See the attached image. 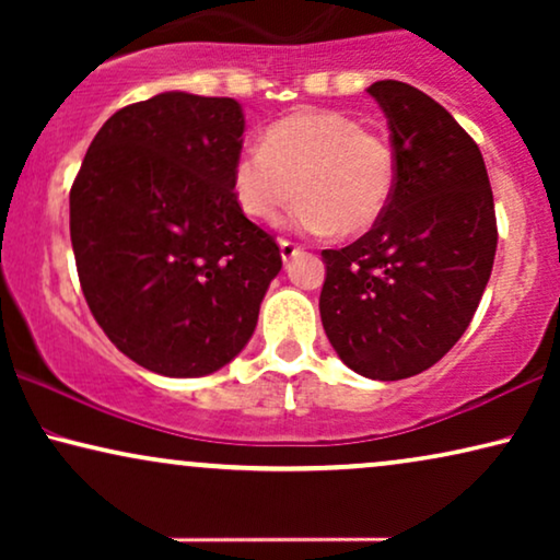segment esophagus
Here are the masks:
<instances>
[{
    "label": "esophagus",
    "mask_w": 560,
    "mask_h": 560,
    "mask_svg": "<svg viewBox=\"0 0 560 560\" xmlns=\"http://www.w3.org/2000/svg\"><path fill=\"white\" fill-rule=\"evenodd\" d=\"M298 255H301V247H298V244L288 242V240H280V257H282V262H290V259L298 257Z\"/></svg>",
    "instance_id": "esophagus-1"
}]
</instances>
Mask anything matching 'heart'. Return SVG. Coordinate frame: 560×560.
Returning a JSON list of instances; mask_svg holds the SVG:
<instances>
[{
	"mask_svg": "<svg viewBox=\"0 0 560 560\" xmlns=\"http://www.w3.org/2000/svg\"><path fill=\"white\" fill-rule=\"evenodd\" d=\"M397 183L393 140L343 112H295L234 160L232 190L255 221H275L303 196L290 224L303 234H362L385 217Z\"/></svg>",
	"mask_w": 560,
	"mask_h": 560,
	"instance_id": "1",
	"label": "heart"
}]
</instances>
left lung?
Instances as JSON below:
<instances>
[{
    "instance_id": "8db88e82",
    "label": "left lung",
    "mask_w": 560,
    "mask_h": 560,
    "mask_svg": "<svg viewBox=\"0 0 560 560\" xmlns=\"http://www.w3.org/2000/svg\"><path fill=\"white\" fill-rule=\"evenodd\" d=\"M385 112L397 183L385 217L324 249L320 320L336 354L370 380L433 366L471 324L497 252L494 198L477 142L402 81L366 89Z\"/></svg>"
}]
</instances>
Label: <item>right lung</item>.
<instances>
[{
    "instance_id": "add662e5",
    "label": "right lung",
    "mask_w": 560,
    "mask_h": 560,
    "mask_svg": "<svg viewBox=\"0 0 560 560\" xmlns=\"http://www.w3.org/2000/svg\"><path fill=\"white\" fill-rule=\"evenodd\" d=\"M240 102L165 91L98 129L71 188L81 290L144 370L203 377L232 362L280 272V247L232 190Z\"/></svg>"
}]
</instances>
